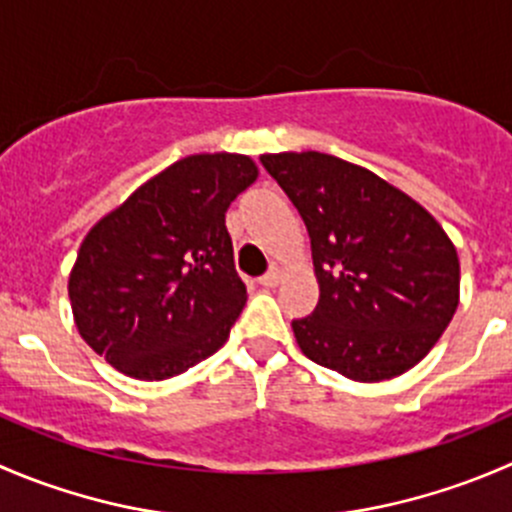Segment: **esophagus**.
<instances>
[{"label": "esophagus", "mask_w": 512, "mask_h": 512, "mask_svg": "<svg viewBox=\"0 0 512 512\" xmlns=\"http://www.w3.org/2000/svg\"><path fill=\"white\" fill-rule=\"evenodd\" d=\"M280 277H282V267L280 265H272L270 270H267L265 275L260 277V285L262 287H275L277 282H280Z\"/></svg>", "instance_id": "1"}]
</instances>
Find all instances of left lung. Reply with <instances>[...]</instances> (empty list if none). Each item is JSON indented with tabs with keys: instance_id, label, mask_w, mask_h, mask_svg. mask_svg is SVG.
I'll return each instance as SVG.
<instances>
[{
	"instance_id": "obj_1",
	"label": "left lung",
	"mask_w": 512,
	"mask_h": 512,
	"mask_svg": "<svg viewBox=\"0 0 512 512\" xmlns=\"http://www.w3.org/2000/svg\"><path fill=\"white\" fill-rule=\"evenodd\" d=\"M305 220L320 300L292 320L312 362L355 382L418 365L460 300L455 245L423 205L360 165L322 152L262 155Z\"/></svg>"
}]
</instances>
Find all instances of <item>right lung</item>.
Returning <instances> with one entry per match:
<instances>
[{"instance_id": "add662e5", "label": "right lung", "mask_w": 512, "mask_h": 512, "mask_svg": "<svg viewBox=\"0 0 512 512\" xmlns=\"http://www.w3.org/2000/svg\"><path fill=\"white\" fill-rule=\"evenodd\" d=\"M255 180L247 155H190L87 232L67 287L97 355L137 380H167L225 345L247 302L225 212Z\"/></svg>"}]
</instances>
